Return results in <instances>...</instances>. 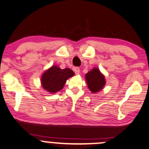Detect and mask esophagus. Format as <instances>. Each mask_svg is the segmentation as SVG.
<instances>
[{
  "label": "esophagus",
  "mask_w": 149,
  "mask_h": 149,
  "mask_svg": "<svg viewBox=\"0 0 149 149\" xmlns=\"http://www.w3.org/2000/svg\"><path fill=\"white\" fill-rule=\"evenodd\" d=\"M73 71H74V72L76 75H78L80 73V68H78V67H74L73 68Z\"/></svg>",
  "instance_id": "34e87169"
}]
</instances>
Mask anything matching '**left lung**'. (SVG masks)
<instances>
[{"label":"left lung","instance_id":"obj_1","mask_svg":"<svg viewBox=\"0 0 149 149\" xmlns=\"http://www.w3.org/2000/svg\"><path fill=\"white\" fill-rule=\"evenodd\" d=\"M86 82L88 89L92 93H98L106 84V79L100 69L94 67L85 74Z\"/></svg>","mask_w":149,"mask_h":149}]
</instances>
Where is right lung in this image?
Masks as SVG:
<instances>
[{
  "label": "right lung",
  "mask_w": 149,
  "mask_h": 149,
  "mask_svg": "<svg viewBox=\"0 0 149 149\" xmlns=\"http://www.w3.org/2000/svg\"><path fill=\"white\" fill-rule=\"evenodd\" d=\"M74 75V72L70 69H62L57 65H53L42 73L41 85L47 92L57 93L63 89L67 80Z\"/></svg>",
  "instance_id": "right-lung-1"
}]
</instances>
